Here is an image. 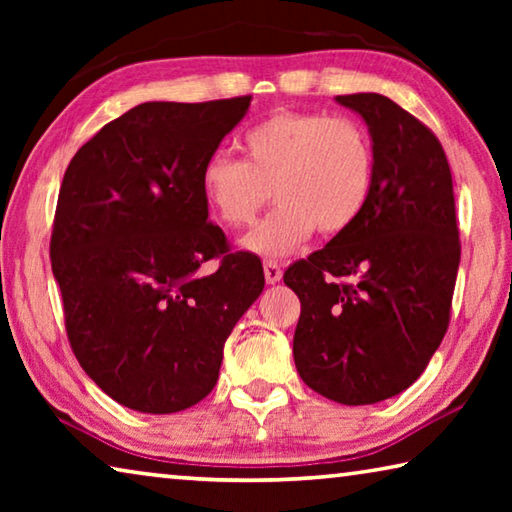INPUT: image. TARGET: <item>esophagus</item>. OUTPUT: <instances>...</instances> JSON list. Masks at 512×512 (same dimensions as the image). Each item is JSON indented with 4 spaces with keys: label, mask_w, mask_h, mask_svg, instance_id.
Returning <instances> with one entry per match:
<instances>
[{
    "label": "esophagus",
    "mask_w": 512,
    "mask_h": 512,
    "mask_svg": "<svg viewBox=\"0 0 512 512\" xmlns=\"http://www.w3.org/2000/svg\"><path fill=\"white\" fill-rule=\"evenodd\" d=\"M264 277L268 284H275L282 280V268L275 262V259H264Z\"/></svg>",
    "instance_id": "1"
}]
</instances>
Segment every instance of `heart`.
<instances>
[{
  "label": "heart",
  "mask_w": 512,
  "mask_h": 512,
  "mask_svg": "<svg viewBox=\"0 0 512 512\" xmlns=\"http://www.w3.org/2000/svg\"><path fill=\"white\" fill-rule=\"evenodd\" d=\"M244 160L216 151L201 169V192L228 225H250L264 205L275 210L244 239L259 255H287L314 235H341L366 210L375 151L359 121L325 112L282 110L241 137Z\"/></svg>",
  "instance_id": "heart-1"
}]
</instances>
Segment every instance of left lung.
<instances>
[{"instance_id":"8db88e82","label":"left lung","mask_w":512,"mask_h":512,"mask_svg":"<svg viewBox=\"0 0 512 512\" xmlns=\"http://www.w3.org/2000/svg\"><path fill=\"white\" fill-rule=\"evenodd\" d=\"M336 101L366 119L375 183L350 230L284 271L300 298L293 359L327 400L375 404L409 388L449 327L461 262L452 171L438 137L375 92Z\"/></svg>"}]
</instances>
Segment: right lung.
<instances>
[{"label": "right lung", "mask_w": 512, "mask_h": 512, "mask_svg": "<svg viewBox=\"0 0 512 512\" xmlns=\"http://www.w3.org/2000/svg\"><path fill=\"white\" fill-rule=\"evenodd\" d=\"M253 97L149 101L69 162L51 230L67 339L90 379L142 413L185 411L219 379L232 327L264 289L259 257L207 221L205 160ZM210 258L217 271L197 268Z\"/></svg>", "instance_id": "1"}]
</instances>
